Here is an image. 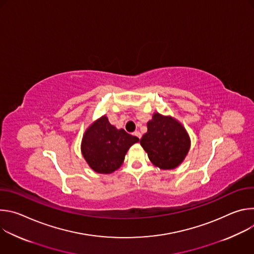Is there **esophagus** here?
I'll return each mask as SVG.
<instances>
[{
    "label": "esophagus",
    "instance_id": "esophagus-1",
    "mask_svg": "<svg viewBox=\"0 0 254 254\" xmlns=\"http://www.w3.org/2000/svg\"><path fill=\"white\" fill-rule=\"evenodd\" d=\"M134 136H136V137H138L139 139H140V137H141V133L139 132V131H134L133 133H132Z\"/></svg>",
    "mask_w": 254,
    "mask_h": 254
}]
</instances>
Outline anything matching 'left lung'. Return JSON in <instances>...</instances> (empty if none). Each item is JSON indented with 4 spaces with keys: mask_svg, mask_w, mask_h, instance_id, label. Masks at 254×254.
<instances>
[{
    "mask_svg": "<svg viewBox=\"0 0 254 254\" xmlns=\"http://www.w3.org/2000/svg\"><path fill=\"white\" fill-rule=\"evenodd\" d=\"M140 144L155 166L171 170L185 159L190 138L180 123L157 113L148 123V132L140 138Z\"/></svg>",
    "mask_w": 254,
    "mask_h": 254,
    "instance_id": "1",
    "label": "left lung"
}]
</instances>
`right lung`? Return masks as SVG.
I'll use <instances>...</instances> for the list:
<instances>
[{"label":"right lung","instance_id":"1","mask_svg":"<svg viewBox=\"0 0 254 254\" xmlns=\"http://www.w3.org/2000/svg\"><path fill=\"white\" fill-rule=\"evenodd\" d=\"M137 141L138 137L118 129L102 117L85 131L82 155L93 171L110 174L122 166L127 150Z\"/></svg>","mask_w":254,"mask_h":254}]
</instances>
